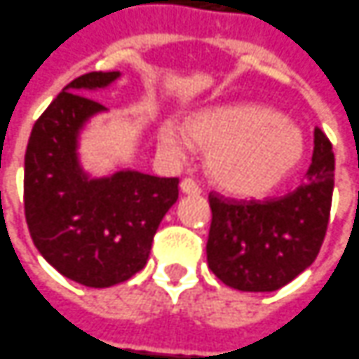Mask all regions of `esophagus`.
<instances>
[{
  "label": "esophagus",
  "mask_w": 359,
  "mask_h": 359,
  "mask_svg": "<svg viewBox=\"0 0 359 359\" xmlns=\"http://www.w3.org/2000/svg\"><path fill=\"white\" fill-rule=\"evenodd\" d=\"M180 191L185 194V196H199L201 194V187L194 180L185 177V180H182V184H180Z\"/></svg>",
  "instance_id": "1"
}]
</instances>
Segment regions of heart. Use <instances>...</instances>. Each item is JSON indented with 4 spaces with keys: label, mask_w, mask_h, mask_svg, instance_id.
Returning a JSON list of instances; mask_svg holds the SVG:
<instances>
[{
    "label": "heart",
    "mask_w": 359,
    "mask_h": 359,
    "mask_svg": "<svg viewBox=\"0 0 359 359\" xmlns=\"http://www.w3.org/2000/svg\"><path fill=\"white\" fill-rule=\"evenodd\" d=\"M189 140L208 151L211 180L233 196H261L297 172L306 138L294 122L263 104H231L189 118ZM163 150L184 156L189 142L180 130L158 134Z\"/></svg>",
    "instance_id": "b5f03b06"
}]
</instances>
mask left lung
Segmentation results:
<instances>
[{
	"label": "left lung",
	"instance_id": "8db88e82",
	"mask_svg": "<svg viewBox=\"0 0 359 359\" xmlns=\"http://www.w3.org/2000/svg\"><path fill=\"white\" fill-rule=\"evenodd\" d=\"M332 191V144L316 128L306 182L297 191L269 201L209 196V269L223 285L243 292H273L288 285L318 257Z\"/></svg>",
	"mask_w": 359,
	"mask_h": 359
}]
</instances>
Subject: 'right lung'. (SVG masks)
I'll return each mask as SVG.
<instances>
[{
	"label": "right lung",
	"mask_w": 359,
	"mask_h": 359,
	"mask_svg": "<svg viewBox=\"0 0 359 359\" xmlns=\"http://www.w3.org/2000/svg\"><path fill=\"white\" fill-rule=\"evenodd\" d=\"M116 79L120 71L86 73L67 84L35 122L25 151L23 203L31 239L62 276L90 288L120 285L142 271L163 215L177 201V177L84 172L81 132L107 112L86 95Z\"/></svg>",
	"instance_id": "obj_1"
}]
</instances>
